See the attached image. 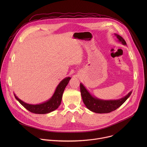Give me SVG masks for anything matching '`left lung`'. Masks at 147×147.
I'll return each instance as SVG.
<instances>
[{
  "label": "left lung",
  "instance_id": "8db88e82",
  "mask_svg": "<svg viewBox=\"0 0 147 147\" xmlns=\"http://www.w3.org/2000/svg\"><path fill=\"white\" fill-rule=\"evenodd\" d=\"M118 41L123 45L127 46L124 39L119 35L114 34ZM80 92L84 103L91 112L96 113H107L115 111L126 100L132 93V91L124 97L119 99L104 100L93 96L82 83H80Z\"/></svg>",
  "mask_w": 147,
  "mask_h": 147
}]
</instances>
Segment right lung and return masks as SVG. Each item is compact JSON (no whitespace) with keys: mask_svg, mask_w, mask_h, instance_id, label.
I'll list each match as a JSON object with an SVG mask.
<instances>
[{"mask_svg":"<svg viewBox=\"0 0 147 147\" xmlns=\"http://www.w3.org/2000/svg\"><path fill=\"white\" fill-rule=\"evenodd\" d=\"M71 79L67 77L63 79L57 86L54 94L48 100L39 104H29L19 99L14 93L16 99L30 112L36 114H47L52 112L58 108L61 102L62 96L66 87Z\"/></svg>","mask_w":147,"mask_h":147,"instance_id":"obj_1","label":"right lung"}]
</instances>
